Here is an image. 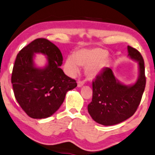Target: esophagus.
Wrapping results in <instances>:
<instances>
[{"label":"esophagus","mask_w":155,"mask_h":155,"mask_svg":"<svg viewBox=\"0 0 155 155\" xmlns=\"http://www.w3.org/2000/svg\"><path fill=\"white\" fill-rule=\"evenodd\" d=\"M85 84V81H78V87H81L82 85H83Z\"/></svg>","instance_id":"34e87169"}]
</instances>
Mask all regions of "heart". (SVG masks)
<instances>
[{"label":"heart","mask_w":155,"mask_h":155,"mask_svg":"<svg viewBox=\"0 0 155 155\" xmlns=\"http://www.w3.org/2000/svg\"><path fill=\"white\" fill-rule=\"evenodd\" d=\"M106 50L100 48L82 49L76 51L73 56H69L64 63V70L70 76L77 75L81 65L85 66V72L89 76H95L104 70L109 63Z\"/></svg>","instance_id":"b5f03b06"}]
</instances>
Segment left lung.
Returning <instances> with one entry per match:
<instances>
[{"mask_svg": "<svg viewBox=\"0 0 155 155\" xmlns=\"http://www.w3.org/2000/svg\"><path fill=\"white\" fill-rule=\"evenodd\" d=\"M127 48L128 55L139 64L136 83L130 86L121 83L109 68H105L93 81V98L87 110L93 119L102 125H115L130 118L142 100L146 85L144 62L137 49L130 46Z\"/></svg>", "mask_w": 155, "mask_h": 155, "instance_id": "obj_1", "label": "left lung"}]
</instances>
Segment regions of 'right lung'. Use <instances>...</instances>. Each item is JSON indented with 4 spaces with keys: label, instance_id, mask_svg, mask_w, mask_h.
<instances>
[{
    "label": "right lung",
    "instance_id": "1",
    "mask_svg": "<svg viewBox=\"0 0 155 155\" xmlns=\"http://www.w3.org/2000/svg\"><path fill=\"white\" fill-rule=\"evenodd\" d=\"M34 53L47 56L48 64L45 68L34 66ZM62 60L58 47L44 38L34 40L17 54L11 83L17 102L29 117L51 116L62 104L67 92L77 87L75 80L60 68Z\"/></svg>",
    "mask_w": 155,
    "mask_h": 155
}]
</instances>
